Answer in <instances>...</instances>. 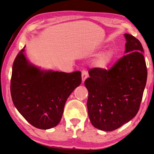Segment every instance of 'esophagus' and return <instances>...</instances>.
<instances>
[{
    "label": "esophagus",
    "instance_id": "34e87169",
    "mask_svg": "<svg viewBox=\"0 0 154 154\" xmlns=\"http://www.w3.org/2000/svg\"><path fill=\"white\" fill-rule=\"evenodd\" d=\"M88 72L85 70H83L82 71V82L83 83L85 82V80L87 79V77H88Z\"/></svg>",
    "mask_w": 154,
    "mask_h": 154
}]
</instances>
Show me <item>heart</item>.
<instances>
[{"instance_id":"b5f03b06","label":"heart","mask_w":154,"mask_h":154,"mask_svg":"<svg viewBox=\"0 0 154 154\" xmlns=\"http://www.w3.org/2000/svg\"><path fill=\"white\" fill-rule=\"evenodd\" d=\"M114 57V52L112 50H109L108 51L103 53L100 57L97 58V59L95 62L97 67L100 68H106L109 64L111 63Z\"/></svg>"}]
</instances>
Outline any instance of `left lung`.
Here are the masks:
<instances>
[{
  "mask_svg": "<svg viewBox=\"0 0 154 154\" xmlns=\"http://www.w3.org/2000/svg\"><path fill=\"white\" fill-rule=\"evenodd\" d=\"M126 54L110 69L94 68L85 81L87 106L92 125L112 131L137 114L147 81L143 48L137 39L125 33Z\"/></svg>",
  "mask_w": 154,
  "mask_h": 154,
  "instance_id": "obj_1",
  "label": "left lung"
}]
</instances>
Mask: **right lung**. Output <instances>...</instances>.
<instances>
[{"label":"right lung","instance_id":"obj_1","mask_svg":"<svg viewBox=\"0 0 154 154\" xmlns=\"http://www.w3.org/2000/svg\"><path fill=\"white\" fill-rule=\"evenodd\" d=\"M21 49L14 60L11 94L14 105L35 128L48 129L62 118L66 100L82 83V72L44 71L28 63Z\"/></svg>","mask_w":154,"mask_h":154}]
</instances>
